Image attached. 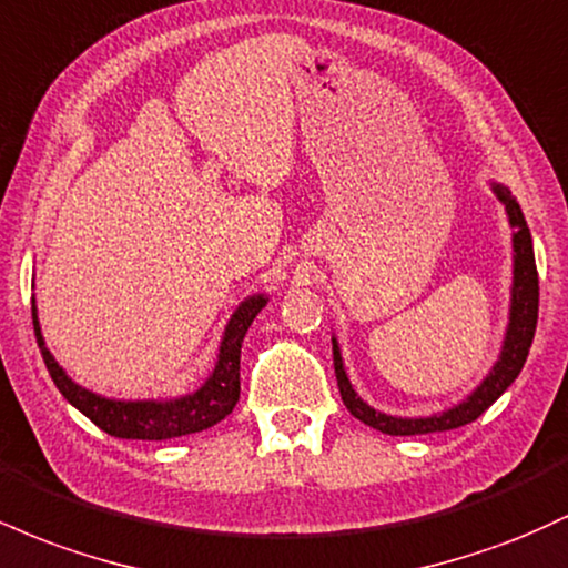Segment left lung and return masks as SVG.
<instances>
[{
    "label": "left lung",
    "instance_id": "1",
    "mask_svg": "<svg viewBox=\"0 0 568 568\" xmlns=\"http://www.w3.org/2000/svg\"><path fill=\"white\" fill-rule=\"evenodd\" d=\"M491 192L505 205L507 219L513 226V291H510V323H507L505 342H501V352L488 371L486 379L473 389L456 406L440 410L433 416H393L382 414V410L371 408L361 395L352 387L347 371H344L342 349H338L336 336L334 342V371L338 382V393H342L344 406L355 419L363 425L379 429L384 435H427V433H446V429H456L462 425H470L478 419L484 410L491 406L497 397L505 393L510 384L518 379L520 368H524L526 357H529L534 331H537V312H539V277L537 264H534V245L531 232L526 226L524 211H520L518 200L513 197L510 189L501 184H491Z\"/></svg>",
    "mask_w": 568,
    "mask_h": 568
}]
</instances>
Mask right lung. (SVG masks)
<instances>
[{
    "label": "right lung",
    "instance_id": "obj_1",
    "mask_svg": "<svg viewBox=\"0 0 568 568\" xmlns=\"http://www.w3.org/2000/svg\"><path fill=\"white\" fill-rule=\"evenodd\" d=\"M270 298L264 293L247 296L240 302L234 315L226 323L224 336H221L219 361L213 366V374L202 382L194 393L171 397V400H114L90 393L69 379L67 371L58 366L53 352L44 344L42 328H39L37 304L31 298V321H34V336L42 352V361L53 376L58 393H61L77 410H82L93 425L114 438L128 440H168L181 438V435L202 433V429L219 425L224 416L232 414V408L240 400V347L251 328L253 317L264 310Z\"/></svg>",
    "mask_w": 568,
    "mask_h": 568
}]
</instances>
